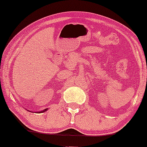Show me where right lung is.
<instances>
[{"instance_id": "right-lung-1", "label": "right lung", "mask_w": 147, "mask_h": 147, "mask_svg": "<svg viewBox=\"0 0 147 147\" xmlns=\"http://www.w3.org/2000/svg\"><path fill=\"white\" fill-rule=\"evenodd\" d=\"M47 109H44V110H42V111H40V113H41V112H45V111H47ZM38 113H39V112H38Z\"/></svg>"}]
</instances>
